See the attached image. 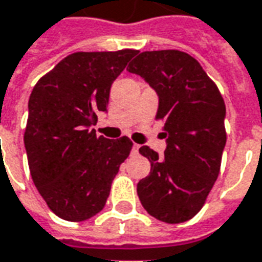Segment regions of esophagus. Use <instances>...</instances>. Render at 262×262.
<instances>
[{"mask_svg":"<svg viewBox=\"0 0 262 262\" xmlns=\"http://www.w3.org/2000/svg\"><path fill=\"white\" fill-rule=\"evenodd\" d=\"M139 147H140L139 144H133V147H132V151H133V153H137V151H139Z\"/></svg>","mask_w":262,"mask_h":262,"instance_id":"1","label":"esophagus"}]
</instances>
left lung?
Masks as SVG:
<instances>
[{"instance_id": "8db88e82", "label": "left lung", "mask_w": 262, "mask_h": 262, "mask_svg": "<svg viewBox=\"0 0 262 262\" xmlns=\"http://www.w3.org/2000/svg\"><path fill=\"white\" fill-rule=\"evenodd\" d=\"M159 96L156 120L163 122L164 157L149 146L150 173L137 183V195L155 219L177 224L193 219L219 177L226 146V105L219 88L186 52L146 51L129 63Z\"/></svg>"}]
</instances>
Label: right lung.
<instances>
[{
	"label": "right lung",
	"instance_id": "add662e5",
	"mask_svg": "<svg viewBox=\"0 0 262 262\" xmlns=\"http://www.w3.org/2000/svg\"><path fill=\"white\" fill-rule=\"evenodd\" d=\"M137 54L75 52L38 80L28 102L24 143L29 171L58 217L85 221L105 207L115 176L130 153L129 137L96 136L113 80Z\"/></svg>",
	"mask_w": 262,
	"mask_h": 262
}]
</instances>
